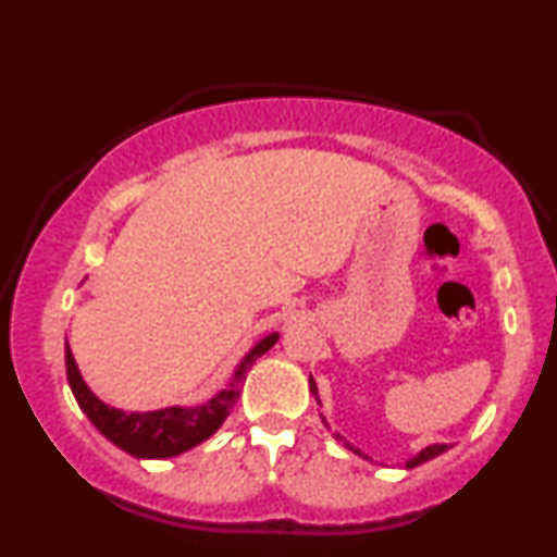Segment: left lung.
I'll return each mask as SVG.
<instances>
[{
  "label": "left lung",
  "instance_id": "left-lung-1",
  "mask_svg": "<svg viewBox=\"0 0 557 557\" xmlns=\"http://www.w3.org/2000/svg\"><path fill=\"white\" fill-rule=\"evenodd\" d=\"M309 385H311V391H314L317 393V385H314V380H309ZM446 444H433V446H429V448H423V451L421 454H418V456H413V459H410L408 461V469L410 467H418V463H423V461H429V459H433V456H438V454H444L446 451ZM357 454H360V451H357Z\"/></svg>",
  "mask_w": 557,
  "mask_h": 557
}]
</instances>
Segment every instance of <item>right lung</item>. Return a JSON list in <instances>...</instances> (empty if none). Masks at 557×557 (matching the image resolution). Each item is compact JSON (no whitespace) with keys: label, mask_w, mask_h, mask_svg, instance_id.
I'll list each match as a JSON object with an SVG mask.
<instances>
[{"label":"right lung","mask_w":557,"mask_h":557,"mask_svg":"<svg viewBox=\"0 0 557 557\" xmlns=\"http://www.w3.org/2000/svg\"><path fill=\"white\" fill-rule=\"evenodd\" d=\"M278 334H269V337L258 342L250 352L243 357L240 368L235 370V377L225 391H220L210 403L200 408H164L154 410V413H124V410L109 408L106 403L96 398L83 383L78 364L73 360L71 347H65V370L67 383L78 400V406L86 410L90 423L103 433L106 438L113 441L126 454L139 456V459H170L187 448L200 444V441L210 438L223 421L231 413L235 400L240 395V385L246 383V375L258 357L265 349L276 345Z\"/></svg>","instance_id":"add662e5"}]
</instances>
